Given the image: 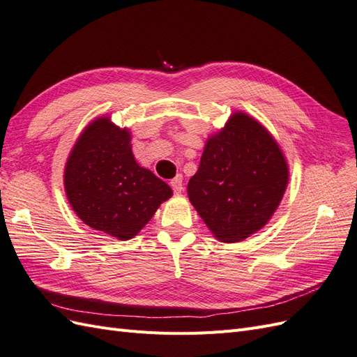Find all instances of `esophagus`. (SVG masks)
Instances as JSON below:
<instances>
[{
  "label": "esophagus",
  "instance_id": "1",
  "mask_svg": "<svg viewBox=\"0 0 357 357\" xmlns=\"http://www.w3.org/2000/svg\"><path fill=\"white\" fill-rule=\"evenodd\" d=\"M169 185H171L172 190H174L176 193H180L183 190V177L180 174H177L174 178L169 181Z\"/></svg>",
  "mask_w": 357,
  "mask_h": 357
}]
</instances>
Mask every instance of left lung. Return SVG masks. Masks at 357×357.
<instances>
[{
  "mask_svg": "<svg viewBox=\"0 0 357 357\" xmlns=\"http://www.w3.org/2000/svg\"><path fill=\"white\" fill-rule=\"evenodd\" d=\"M287 180L286 159L271 134L250 116L235 113L208 138L188 195L215 238L236 243L271 219Z\"/></svg>",
  "mask_w": 357,
  "mask_h": 357,
  "instance_id": "1",
  "label": "left lung"
}]
</instances>
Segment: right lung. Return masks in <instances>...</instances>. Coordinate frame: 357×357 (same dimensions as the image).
I'll return each instance as SVG.
<instances>
[{"label": "right lung", "instance_id": "add662e5", "mask_svg": "<svg viewBox=\"0 0 357 357\" xmlns=\"http://www.w3.org/2000/svg\"><path fill=\"white\" fill-rule=\"evenodd\" d=\"M63 183L75 214L119 240L132 238L172 195L165 181L137 164L131 135L109 117L96 119L82 132Z\"/></svg>", "mask_w": 357, "mask_h": 357}]
</instances>
